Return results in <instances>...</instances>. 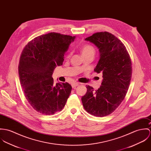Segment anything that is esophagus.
Returning <instances> with one entry per match:
<instances>
[{"mask_svg":"<svg viewBox=\"0 0 151 151\" xmlns=\"http://www.w3.org/2000/svg\"><path fill=\"white\" fill-rule=\"evenodd\" d=\"M80 84L79 83H78V82H76V83H72V87H73V88H74V87H76V86H79Z\"/></svg>","mask_w":151,"mask_h":151,"instance_id":"34e87169","label":"esophagus"}]
</instances>
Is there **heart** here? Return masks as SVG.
Wrapping results in <instances>:
<instances>
[{
    "label": "heart",
    "mask_w": 151,
    "mask_h": 151,
    "mask_svg": "<svg viewBox=\"0 0 151 151\" xmlns=\"http://www.w3.org/2000/svg\"><path fill=\"white\" fill-rule=\"evenodd\" d=\"M82 53L83 55L87 54H90V53L94 54L95 53V49L92 46H91L90 45H86L82 47Z\"/></svg>",
    "instance_id": "1"
}]
</instances>
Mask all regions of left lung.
<instances>
[{"label":"left lung","instance_id":"1","mask_svg":"<svg viewBox=\"0 0 151 151\" xmlns=\"http://www.w3.org/2000/svg\"><path fill=\"white\" fill-rule=\"evenodd\" d=\"M85 40L99 49L100 60L94 71L102 73L103 80L96 91L86 86L87 90L82 102L90 114L106 116L114 112L127 94L132 75L130 57L124 44L108 32L95 33Z\"/></svg>","mask_w":151,"mask_h":151}]
</instances>
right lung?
Returning <instances> with one entry per match:
<instances>
[{
    "label": "right lung",
    "instance_id": "add662e5",
    "mask_svg": "<svg viewBox=\"0 0 151 151\" xmlns=\"http://www.w3.org/2000/svg\"><path fill=\"white\" fill-rule=\"evenodd\" d=\"M75 39L55 32L43 35L28 42L21 52L20 83L26 99L40 114L53 115L65 106L72 86L67 82L55 84L52 74L63 65L64 54Z\"/></svg>",
    "mask_w": 151,
    "mask_h": 151
}]
</instances>
